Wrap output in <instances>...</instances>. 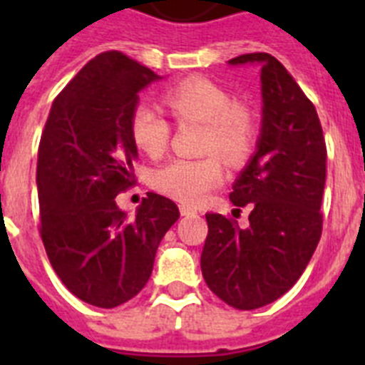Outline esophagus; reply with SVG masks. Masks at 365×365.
I'll return each mask as SVG.
<instances>
[{"instance_id":"1","label":"esophagus","mask_w":365,"mask_h":365,"mask_svg":"<svg viewBox=\"0 0 365 365\" xmlns=\"http://www.w3.org/2000/svg\"><path fill=\"white\" fill-rule=\"evenodd\" d=\"M179 210H180V215H195V214H197V210H195V208H193V206H190V205H180Z\"/></svg>"}]
</instances>
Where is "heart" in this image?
<instances>
[{
	"label": "heart",
	"mask_w": 365,
	"mask_h": 365,
	"mask_svg": "<svg viewBox=\"0 0 365 365\" xmlns=\"http://www.w3.org/2000/svg\"><path fill=\"white\" fill-rule=\"evenodd\" d=\"M164 104L179 124L199 122L201 159H175L157 168L151 185L186 205H197L225 179V166H240L250 157L257 140L256 113L235 102L230 91L214 80L193 76L175 83L163 95ZM172 128L151 106H138L131 115L130 135L135 148L148 157H160L170 143ZM215 153H219L215 155Z\"/></svg>",
	"instance_id": "1"
}]
</instances>
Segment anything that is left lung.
I'll return each instance as SVG.
<instances>
[{"label": "left lung", "instance_id": "1", "mask_svg": "<svg viewBox=\"0 0 365 365\" xmlns=\"http://www.w3.org/2000/svg\"><path fill=\"white\" fill-rule=\"evenodd\" d=\"M228 63L261 66L257 150L230 193L235 210L250 205L252 212L247 228L232 217L206 214L201 270L222 302L252 311L285 294L318 247L327 148L316 108L272 54H241Z\"/></svg>", "mask_w": 365, "mask_h": 365}]
</instances>
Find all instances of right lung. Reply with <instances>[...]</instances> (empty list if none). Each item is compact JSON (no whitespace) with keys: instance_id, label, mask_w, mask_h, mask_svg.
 <instances>
[{"instance_id":"obj_1","label":"right lung","mask_w":365,"mask_h":365,"mask_svg":"<svg viewBox=\"0 0 365 365\" xmlns=\"http://www.w3.org/2000/svg\"><path fill=\"white\" fill-rule=\"evenodd\" d=\"M159 74L118 51L95 56L54 98L38 148L40 235L51 265L82 302L113 309L143 291L160 240L179 219L150 192L133 217L117 206L135 185L130 120Z\"/></svg>"}]
</instances>
